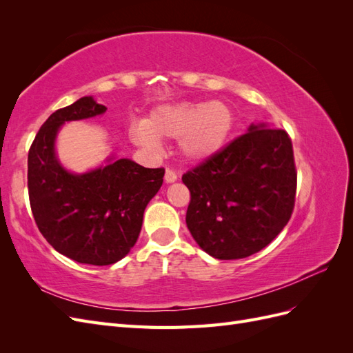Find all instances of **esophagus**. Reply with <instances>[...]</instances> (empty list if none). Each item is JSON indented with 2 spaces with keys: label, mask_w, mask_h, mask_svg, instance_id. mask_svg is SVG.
Wrapping results in <instances>:
<instances>
[{
  "label": "esophagus",
  "mask_w": 353,
  "mask_h": 353,
  "mask_svg": "<svg viewBox=\"0 0 353 353\" xmlns=\"http://www.w3.org/2000/svg\"><path fill=\"white\" fill-rule=\"evenodd\" d=\"M178 179V175H176V172L174 169H170V168H166V170H165V181L168 184H170V183H175V181Z\"/></svg>",
  "instance_id": "34e87169"
}]
</instances>
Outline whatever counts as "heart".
<instances>
[{"label":"heart","mask_w":353,"mask_h":353,"mask_svg":"<svg viewBox=\"0 0 353 353\" xmlns=\"http://www.w3.org/2000/svg\"><path fill=\"white\" fill-rule=\"evenodd\" d=\"M234 126V113L223 101H183L162 104L144 123L132 126V140L148 152H157L159 138H178L181 156L201 162L218 153Z\"/></svg>","instance_id":"obj_1"}]
</instances>
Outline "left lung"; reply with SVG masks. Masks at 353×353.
Listing matches in <instances>:
<instances>
[{
    "label": "left lung",
    "mask_w": 353,
    "mask_h": 353,
    "mask_svg": "<svg viewBox=\"0 0 353 353\" xmlns=\"http://www.w3.org/2000/svg\"><path fill=\"white\" fill-rule=\"evenodd\" d=\"M191 194L185 222L200 248L222 261L266 248L290 219L297 174L288 134L265 123L183 175Z\"/></svg>",
    "instance_id": "left-lung-1"
}]
</instances>
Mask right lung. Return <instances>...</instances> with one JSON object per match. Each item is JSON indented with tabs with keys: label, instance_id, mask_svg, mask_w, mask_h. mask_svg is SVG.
<instances>
[{
	"label": "right lung",
	"instance_id": "1",
	"mask_svg": "<svg viewBox=\"0 0 353 353\" xmlns=\"http://www.w3.org/2000/svg\"><path fill=\"white\" fill-rule=\"evenodd\" d=\"M108 108L82 97L52 113L28 154V190L38 230L59 253L79 263L110 265L130 253L144 210L162 187L165 169L114 159L85 174H72L56 156L63 123L103 114Z\"/></svg>",
	"mask_w": 353,
	"mask_h": 353
}]
</instances>
